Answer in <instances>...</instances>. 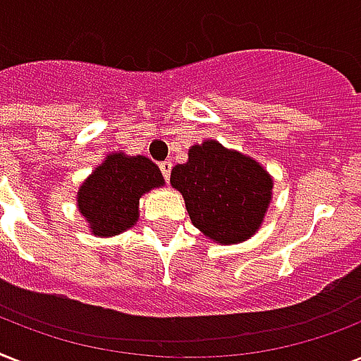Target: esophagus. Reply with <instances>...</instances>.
<instances>
[{
	"instance_id": "esophagus-1",
	"label": "esophagus",
	"mask_w": 361,
	"mask_h": 361,
	"mask_svg": "<svg viewBox=\"0 0 361 361\" xmlns=\"http://www.w3.org/2000/svg\"><path fill=\"white\" fill-rule=\"evenodd\" d=\"M159 169L163 172L164 180L169 181L170 180V170H172V161H163V163L159 164Z\"/></svg>"
}]
</instances>
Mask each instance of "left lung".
<instances>
[{
    "label": "left lung",
    "instance_id": "8db88e82",
    "mask_svg": "<svg viewBox=\"0 0 361 361\" xmlns=\"http://www.w3.org/2000/svg\"><path fill=\"white\" fill-rule=\"evenodd\" d=\"M170 183L185 200L191 223L208 240L234 245L255 236L274 197V178L262 164L214 138L189 147Z\"/></svg>",
    "mask_w": 361,
    "mask_h": 361
}]
</instances>
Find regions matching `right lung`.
Returning a JSON list of instances; mask_svg holds the SVG:
<instances>
[{"label":"right lung","instance_id":"add662e5","mask_svg":"<svg viewBox=\"0 0 361 361\" xmlns=\"http://www.w3.org/2000/svg\"><path fill=\"white\" fill-rule=\"evenodd\" d=\"M163 185L159 166L144 155L109 153L78 187L76 208L93 236H118L138 223L140 198Z\"/></svg>","mask_w":361,"mask_h":361}]
</instances>
